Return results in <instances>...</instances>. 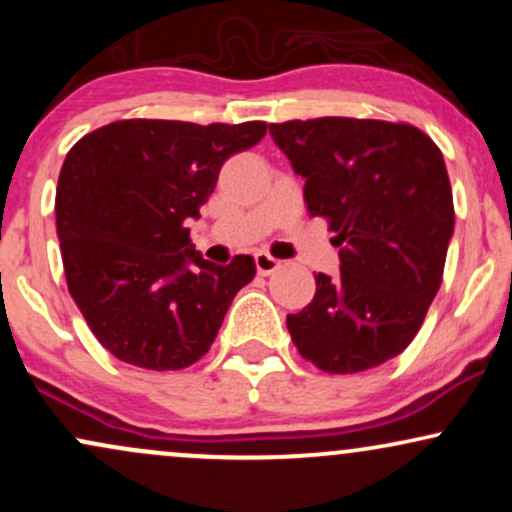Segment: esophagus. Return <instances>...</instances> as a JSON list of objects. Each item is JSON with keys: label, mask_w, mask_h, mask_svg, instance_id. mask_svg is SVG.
I'll use <instances>...</instances> for the list:
<instances>
[{"label": "esophagus", "mask_w": 512, "mask_h": 512, "mask_svg": "<svg viewBox=\"0 0 512 512\" xmlns=\"http://www.w3.org/2000/svg\"><path fill=\"white\" fill-rule=\"evenodd\" d=\"M255 267H257V274L269 276V274H274L276 269L281 267V262L274 260V257L267 255V252H257V255H255Z\"/></svg>", "instance_id": "esophagus-1"}]
</instances>
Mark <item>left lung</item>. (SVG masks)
Listing matches in <instances>:
<instances>
[{
	"instance_id": "1",
	"label": "left lung",
	"mask_w": 512,
	"mask_h": 512,
	"mask_svg": "<svg viewBox=\"0 0 512 512\" xmlns=\"http://www.w3.org/2000/svg\"><path fill=\"white\" fill-rule=\"evenodd\" d=\"M305 178L310 216L337 233L342 274L286 317L293 344L325 373L390 361L424 325L443 281L455 207L443 154L407 122L315 117L269 125Z\"/></svg>"
}]
</instances>
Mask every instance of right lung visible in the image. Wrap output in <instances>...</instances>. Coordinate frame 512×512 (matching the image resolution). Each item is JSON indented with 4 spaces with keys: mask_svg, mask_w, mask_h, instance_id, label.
I'll return each mask as SVG.
<instances>
[{
    "mask_svg": "<svg viewBox=\"0 0 512 512\" xmlns=\"http://www.w3.org/2000/svg\"><path fill=\"white\" fill-rule=\"evenodd\" d=\"M264 134V122L117 120L69 149L55 197L64 274L115 358L180 370L211 349L255 260H202L185 223L214 192L223 161Z\"/></svg>",
    "mask_w": 512,
    "mask_h": 512,
    "instance_id": "obj_1",
    "label": "right lung"
}]
</instances>
